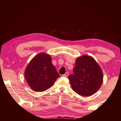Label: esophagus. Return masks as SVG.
Returning <instances> with one entry per match:
<instances>
[{
    "label": "esophagus",
    "mask_w": 121,
    "mask_h": 121,
    "mask_svg": "<svg viewBox=\"0 0 121 121\" xmlns=\"http://www.w3.org/2000/svg\"><path fill=\"white\" fill-rule=\"evenodd\" d=\"M68 75H69V73L68 72H66V73H65V74L63 75V76L67 77V76H68Z\"/></svg>",
    "instance_id": "34e87169"
}]
</instances>
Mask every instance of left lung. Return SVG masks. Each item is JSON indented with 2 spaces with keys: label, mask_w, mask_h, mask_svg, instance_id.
<instances>
[{
  "label": "left lung",
  "mask_w": 121,
  "mask_h": 121,
  "mask_svg": "<svg viewBox=\"0 0 121 121\" xmlns=\"http://www.w3.org/2000/svg\"><path fill=\"white\" fill-rule=\"evenodd\" d=\"M73 74L68 76L73 90L82 96H91L100 89L103 73L93 57L83 55L76 59Z\"/></svg>",
  "instance_id": "1"
}]
</instances>
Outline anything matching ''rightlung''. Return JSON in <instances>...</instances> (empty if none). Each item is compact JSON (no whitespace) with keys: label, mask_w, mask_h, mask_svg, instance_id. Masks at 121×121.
<instances>
[{"label":"right lung","mask_w":121,"mask_h":121,"mask_svg":"<svg viewBox=\"0 0 121 121\" xmlns=\"http://www.w3.org/2000/svg\"><path fill=\"white\" fill-rule=\"evenodd\" d=\"M24 76L32 90L43 92L52 87L60 75L52 64L51 56L42 52L35 56L28 63Z\"/></svg>","instance_id":"right-lung-1"}]
</instances>
